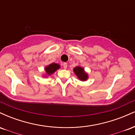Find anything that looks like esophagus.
<instances>
[{
  "label": "esophagus",
  "mask_w": 135,
  "mask_h": 135,
  "mask_svg": "<svg viewBox=\"0 0 135 135\" xmlns=\"http://www.w3.org/2000/svg\"><path fill=\"white\" fill-rule=\"evenodd\" d=\"M63 68H64L65 69H66V68H67V63H63Z\"/></svg>",
  "instance_id": "esophagus-1"
}]
</instances>
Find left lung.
I'll return each instance as SVG.
<instances>
[{"label": "left lung", "instance_id": "1", "mask_svg": "<svg viewBox=\"0 0 135 135\" xmlns=\"http://www.w3.org/2000/svg\"><path fill=\"white\" fill-rule=\"evenodd\" d=\"M74 74L77 75V78L81 81H86L88 79V74L85 72L84 69L80 66H77L74 68Z\"/></svg>", "mask_w": 135, "mask_h": 135}]
</instances>
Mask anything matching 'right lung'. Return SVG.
<instances>
[{
	"label": "right lung",
	"mask_w": 135,
	"mask_h": 135,
	"mask_svg": "<svg viewBox=\"0 0 135 135\" xmlns=\"http://www.w3.org/2000/svg\"><path fill=\"white\" fill-rule=\"evenodd\" d=\"M60 68V65H58V63H51L49 65L46 66L45 67V72L46 73V75H44V77H47L48 75H52V74H54L57 70H58Z\"/></svg>",
	"instance_id": "right-lung-1"
}]
</instances>
